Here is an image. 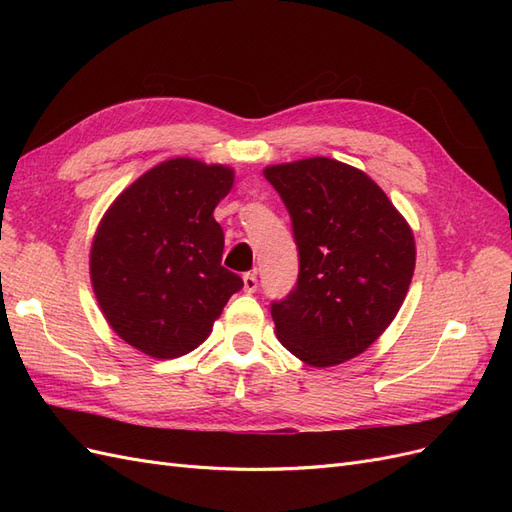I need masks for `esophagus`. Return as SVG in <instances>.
Returning <instances> with one entry per match:
<instances>
[{"mask_svg":"<svg viewBox=\"0 0 512 512\" xmlns=\"http://www.w3.org/2000/svg\"><path fill=\"white\" fill-rule=\"evenodd\" d=\"M256 288H258L256 273H245L243 275V290L245 292H256Z\"/></svg>","mask_w":512,"mask_h":512,"instance_id":"34e87169","label":"esophagus"}]
</instances>
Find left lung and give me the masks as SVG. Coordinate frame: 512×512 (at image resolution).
I'll return each instance as SVG.
<instances>
[{
	"mask_svg": "<svg viewBox=\"0 0 512 512\" xmlns=\"http://www.w3.org/2000/svg\"><path fill=\"white\" fill-rule=\"evenodd\" d=\"M299 250V280L271 303L277 339L297 359L331 367L365 352L406 299L414 235L363 170L331 158L267 166Z\"/></svg>",
	"mask_w": 512,
	"mask_h": 512,
	"instance_id": "1",
	"label": "left lung"
}]
</instances>
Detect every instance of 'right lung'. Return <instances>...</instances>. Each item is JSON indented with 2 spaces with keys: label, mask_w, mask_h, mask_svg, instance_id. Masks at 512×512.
Returning a JSON list of instances; mask_svg holds the SVG:
<instances>
[{
  "label": "right lung",
  "mask_w": 512,
  "mask_h": 512,
  "mask_svg": "<svg viewBox=\"0 0 512 512\" xmlns=\"http://www.w3.org/2000/svg\"><path fill=\"white\" fill-rule=\"evenodd\" d=\"M232 181L228 166L173 158L104 213L91 245V286L123 342L156 359L188 354L243 288L222 267L224 232L213 218Z\"/></svg>",
  "instance_id": "1"
}]
</instances>
